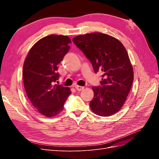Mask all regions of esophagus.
Returning <instances> with one entry per match:
<instances>
[{
    "label": "esophagus",
    "mask_w": 159,
    "mask_h": 159,
    "mask_svg": "<svg viewBox=\"0 0 159 159\" xmlns=\"http://www.w3.org/2000/svg\"><path fill=\"white\" fill-rule=\"evenodd\" d=\"M75 88L78 90V91H81L84 89V87H82V86H80V85H75Z\"/></svg>",
    "instance_id": "obj_1"
}]
</instances>
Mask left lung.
I'll use <instances>...</instances> for the list:
<instances>
[{
  "instance_id": "1",
  "label": "left lung",
  "mask_w": 159,
  "mask_h": 159,
  "mask_svg": "<svg viewBox=\"0 0 159 159\" xmlns=\"http://www.w3.org/2000/svg\"><path fill=\"white\" fill-rule=\"evenodd\" d=\"M73 42L90 61L95 73L102 74L101 86L92 87L91 110L102 117L116 113L125 102L134 79L125 48L115 38L99 32L75 36Z\"/></svg>"
}]
</instances>
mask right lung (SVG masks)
I'll use <instances>...</instances> for the list:
<instances>
[{
    "label": "right lung",
    "mask_w": 159,
    "mask_h": 159,
    "mask_svg": "<svg viewBox=\"0 0 159 159\" xmlns=\"http://www.w3.org/2000/svg\"><path fill=\"white\" fill-rule=\"evenodd\" d=\"M68 36L52 34L34 45L23 66L25 89L33 107L48 117H54L64 109L71 93L69 88L54 84L59 78L58 64L70 49Z\"/></svg>",
    "instance_id": "obj_1"
}]
</instances>
